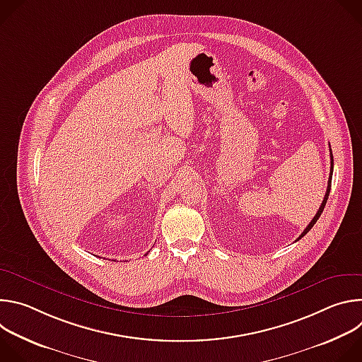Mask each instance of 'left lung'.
Returning <instances> with one entry per match:
<instances>
[{"mask_svg":"<svg viewBox=\"0 0 362 362\" xmlns=\"http://www.w3.org/2000/svg\"><path fill=\"white\" fill-rule=\"evenodd\" d=\"M332 172H334V158H332V151H331V173H329V179H328V187H327V193H325V197H324V200H322V203H321V206H320V209H318V212H317V215L314 216V219L309 222V225L306 226V229L300 233V236L298 238V240L300 239V238H303L309 230L313 229V226L317 223V221L320 219V216H321V214H322V211H324V208H325V204H327V200H328V196H329V190H331V180H332Z\"/></svg>","mask_w":362,"mask_h":362,"instance_id":"8db88e82","label":"left lung"}]
</instances>
